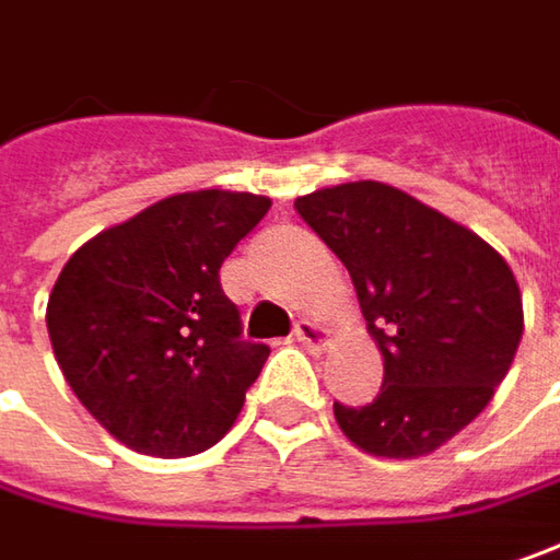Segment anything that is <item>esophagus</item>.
<instances>
[{
  "instance_id": "34e87169",
  "label": "esophagus",
  "mask_w": 560,
  "mask_h": 560,
  "mask_svg": "<svg viewBox=\"0 0 560 560\" xmlns=\"http://www.w3.org/2000/svg\"><path fill=\"white\" fill-rule=\"evenodd\" d=\"M293 337L302 343V347H308V350H322L324 343H327V330H324L322 324L308 322V318L295 322Z\"/></svg>"
}]
</instances>
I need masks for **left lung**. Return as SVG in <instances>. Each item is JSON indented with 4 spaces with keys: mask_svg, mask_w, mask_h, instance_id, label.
I'll return each mask as SVG.
<instances>
[{
    "mask_svg": "<svg viewBox=\"0 0 560 560\" xmlns=\"http://www.w3.org/2000/svg\"><path fill=\"white\" fill-rule=\"evenodd\" d=\"M299 217L347 265L384 384L365 406L334 404L355 447L425 457L494 397L523 337L514 270L486 238L384 183L295 198Z\"/></svg>",
    "mask_w": 560,
    "mask_h": 560,
    "instance_id": "left-lung-1",
    "label": "left lung"
}]
</instances>
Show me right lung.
<instances>
[{"label":"right lung","mask_w":560,"mask_h":560,"mask_svg":"<svg viewBox=\"0 0 560 560\" xmlns=\"http://www.w3.org/2000/svg\"><path fill=\"white\" fill-rule=\"evenodd\" d=\"M270 210L252 191H185L84 242L46 327L74 397L148 457H191L233 429L265 343L242 340L220 265Z\"/></svg>","instance_id":"obj_1"}]
</instances>
